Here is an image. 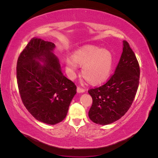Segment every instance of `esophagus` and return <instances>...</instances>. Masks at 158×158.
Returning a JSON list of instances; mask_svg holds the SVG:
<instances>
[{
  "instance_id": "esophagus-1",
  "label": "esophagus",
  "mask_w": 158,
  "mask_h": 158,
  "mask_svg": "<svg viewBox=\"0 0 158 158\" xmlns=\"http://www.w3.org/2000/svg\"><path fill=\"white\" fill-rule=\"evenodd\" d=\"M85 92V89L83 88H81L80 87L77 88V92L78 93H84Z\"/></svg>"
}]
</instances>
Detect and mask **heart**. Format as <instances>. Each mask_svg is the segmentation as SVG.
<instances>
[{
    "label": "heart",
    "mask_w": 158,
    "mask_h": 158,
    "mask_svg": "<svg viewBox=\"0 0 158 158\" xmlns=\"http://www.w3.org/2000/svg\"><path fill=\"white\" fill-rule=\"evenodd\" d=\"M66 69L70 78L75 77L78 64L82 66L84 77L93 84H99L107 80L111 73L113 56L110 51L93 45L84 46L74 52L73 57L65 60Z\"/></svg>",
    "instance_id": "1"
}]
</instances>
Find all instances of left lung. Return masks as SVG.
I'll list each match as a JSON object with an SVG mask.
<instances>
[{"label":"left lung","instance_id":"obj_1","mask_svg":"<svg viewBox=\"0 0 158 158\" xmlns=\"http://www.w3.org/2000/svg\"><path fill=\"white\" fill-rule=\"evenodd\" d=\"M140 78V66L128 43L123 41V52L114 74L98 88L88 90L93 103L88 112L91 121L102 125L113 123L125 114L135 99Z\"/></svg>","mask_w":158,"mask_h":158}]
</instances>
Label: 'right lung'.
I'll return each instance as SVG.
<instances>
[{"mask_svg":"<svg viewBox=\"0 0 158 158\" xmlns=\"http://www.w3.org/2000/svg\"><path fill=\"white\" fill-rule=\"evenodd\" d=\"M55 48L52 42L33 38L19 56L16 67L24 106L37 121L52 125L64 120L76 94L74 83L62 73Z\"/></svg>","mask_w":158,"mask_h":158,"instance_id":"add662e5","label":"right lung"}]
</instances>
